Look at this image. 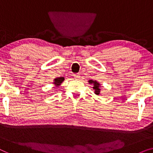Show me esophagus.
Listing matches in <instances>:
<instances>
[{
	"label": "esophagus",
	"instance_id": "obj_1",
	"mask_svg": "<svg viewBox=\"0 0 153 153\" xmlns=\"http://www.w3.org/2000/svg\"><path fill=\"white\" fill-rule=\"evenodd\" d=\"M74 79H80V77H81L80 74H74Z\"/></svg>",
	"mask_w": 153,
	"mask_h": 153
}]
</instances>
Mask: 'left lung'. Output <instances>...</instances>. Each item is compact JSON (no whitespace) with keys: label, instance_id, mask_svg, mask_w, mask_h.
Listing matches in <instances>:
<instances>
[{"label":"left lung","instance_id":"left-lung-1","mask_svg":"<svg viewBox=\"0 0 153 153\" xmlns=\"http://www.w3.org/2000/svg\"><path fill=\"white\" fill-rule=\"evenodd\" d=\"M89 83H93V89L94 91H95V93L96 95H99L100 93V88L101 87L100 86V84L99 83L97 82V81H88Z\"/></svg>","mask_w":153,"mask_h":153}]
</instances>
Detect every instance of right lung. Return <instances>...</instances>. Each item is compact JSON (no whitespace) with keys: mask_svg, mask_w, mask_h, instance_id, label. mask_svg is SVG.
<instances>
[{"mask_svg":"<svg viewBox=\"0 0 153 153\" xmlns=\"http://www.w3.org/2000/svg\"><path fill=\"white\" fill-rule=\"evenodd\" d=\"M64 77H58V78L54 79L53 83L55 84V85H56V86H58V85H60V83L64 81Z\"/></svg>","mask_w":153,"mask_h":153,"instance_id":"add662e5","label":"right lung"}]
</instances>
